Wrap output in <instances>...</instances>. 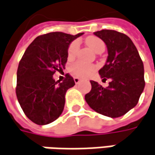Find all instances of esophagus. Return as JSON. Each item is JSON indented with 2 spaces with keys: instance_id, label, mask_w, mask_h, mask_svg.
<instances>
[{
  "instance_id": "esophagus-1",
  "label": "esophagus",
  "mask_w": 155,
  "mask_h": 155,
  "mask_svg": "<svg viewBox=\"0 0 155 155\" xmlns=\"http://www.w3.org/2000/svg\"><path fill=\"white\" fill-rule=\"evenodd\" d=\"M74 82L76 83V84H78L80 81H81V79L80 78H78V77H74Z\"/></svg>"
}]
</instances>
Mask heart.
<instances>
[{"instance_id": "b5f03b06", "label": "heart", "mask_w": 155, "mask_h": 155, "mask_svg": "<svg viewBox=\"0 0 155 155\" xmlns=\"http://www.w3.org/2000/svg\"><path fill=\"white\" fill-rule=\"evenodd\" d=\"M86 42L94 52L98 53L101 49H105L104 42L95 36H90L86 39ZM80 48L79 41H74L69 45L68 49V59H73L77 54ZM95 69V67L90 64H87L81 61H76L70 66L71 73L77 77H86L89 75Z\"/></svg>"}]
</instances>
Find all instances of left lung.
Instances as JSON below:
<instances>
[{"instance_id": "1", "label": "left lung", "mask_w": 155, "mask_h": 155, "mask_svg": "<svg viewBox=\"0 0 155 155\" xmlns=\"http://www.w3.org/2000/svg\"><path fill=\"white\" fill-rule=\"evenodd\" d=\"M107 48V62L99 74L103 80L110 79L103 87L90 81L92 88L85 100L92 109L111 118L124 115L134 107L145 87L144 67L138 50L131 39L114 30L94 33Z\"/></svg>"}]
</instances>
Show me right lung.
<instances>
[{
  "mask_svg": "<svg viewBox=\"0 0 155 155\" xmlns=\"http://www.w3.org/2000/svg\"><path fill=\"white\" fill-rule=\"evenodd\" d=\"M82 35L48 33L35 38L25 51L17 69L15 92L24 114L34 123L49 124L61 114L67 90L75 83L68 74L61 82L53 75L64 68L69 44Z\"/></svg>",
  "mask_w": 155,
  "mask_h": 155,
  "instance_id": "1",
  "label": "right lung"
}]
</instances>
